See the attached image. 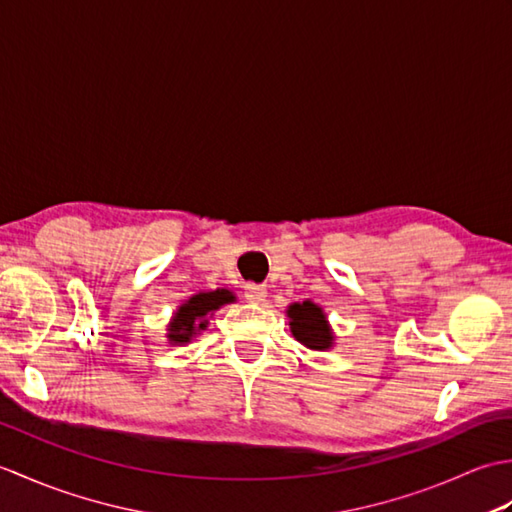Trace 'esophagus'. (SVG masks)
<instances>
[{
    "label": "esophagus",
    "instance_id": "esophagus-1",
    "mask_svg": "<svg viewBox=\"0 0 512 512\" xmlns=\"http://www.w3.org/2000/svg\"><path fill=\"white\" fill-rule=\"evenodd\" d=\"M268 295L266 286H259V284H246L244 286V297L250 301V303H262Z\"/></svg>",
    "mask_w": 512,
    "mask_h": 512
}]
</instances>
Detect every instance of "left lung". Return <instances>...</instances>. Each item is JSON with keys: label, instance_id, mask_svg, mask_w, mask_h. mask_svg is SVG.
Listing matches in <instances>:
<instances>
[{"label": "left lung", "instance_id": "obj_1", "mask_svg": "<svg viewBox=\"0 0 512 512\" xmlns=\"http://www.w3.org/2000/svg\"><path fill=\"white\" fill-rule=\"evenodd\" d=\"M290 319V332L299 343H303L310 350L325 352L334 345V334L325 317L323 308H319L314 301L292 303L286 310Z\"/></svg>", "mask_w": 512, "mask_h": 512}]
</instances>
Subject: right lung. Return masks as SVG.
Returning a JSON list of instances; mask_svg holds the SVG:
<instances>
[{
	"mask_svg": "<svg viewBox=\"0 0 512 512\" xmlns=\"http://www.w3.org/2000/svg\"><path fill=\"white\" fill-rule=\"evenodd\" d=\"M235 295L226 288H217L211 292H198L191 299H187L182 306L173 314V319L169 323V334L167 339L173 345H184L191 343L193 336H198L202 330H206L209 325L211 314L215 310H220L226 303H233Z\"/></svg>",
	"mask_w": 512,
	"mask_h": 512,
	"instance_id": "obj_1",
	"label": "right lung"
}]
</instances>
